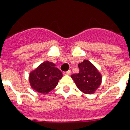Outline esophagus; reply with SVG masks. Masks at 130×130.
<instances>
[{
	"label": "esophagus",
	"instance_id": "1",
	"mask_svg": "<svg viewBox=\"0 0 130 130\" xmlns=\"http://www.w3.org/2000/svg\"><path fill=\"white\" fill-rule=\"evenodd\" d=\"M63 74H65V75H71V70H69V71H67V72H64Z\"/></svg>",
	"mask_w": 130,
	"mask_h": 130
}]
</instances>
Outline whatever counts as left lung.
<instances>
[{
    "label": "left lung",
    "instance_id": "obj_1",
    "mask_svg": "<svg viewBox=\"0 0 130 130\" xmlns=\"http://www.w3.org/2000/svg\"><path fill=\"white\" fill-rule=\"evenodd\" d=\"M79 71L71 75L76 85L85 94L95 93L102 83V75L96 67L89 61L85 59L78 64Z\"/></svg>",
    "mask_w": 130,
    "mask_h": 130
}]
</instances>
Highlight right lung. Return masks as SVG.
Returning <instances> with one entry per match:
<instances>
[{"label": "right lung", "instance_id": "obj_1", "mask_svg": "<svg viewBox=\"0 0 130 130\" xmlns=\"http://www.w3.org/2000/svg\"><path fill=\"white\" fill-rule=\"evenodd\" d=\"M63 77L62 72L54 63H42L29 74L30 86L37 92L46 94L56 87Z\"/></svg>", "mask_w": 130, "mask_h": 130}]
</instances>
